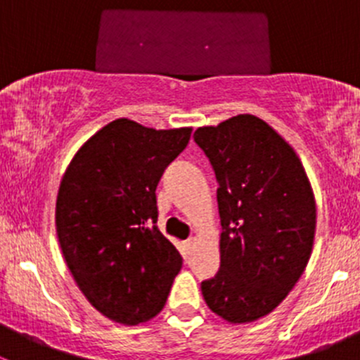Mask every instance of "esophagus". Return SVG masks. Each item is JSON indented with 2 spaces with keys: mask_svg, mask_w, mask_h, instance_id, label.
<instances>
[{
  "mask_svg": "<svg viewBox=\"0 0 360 360\" xmlns=\"http://www.w3.org/2000/svg\"><path fill=\"white\" fill-rule=\"evenodd\" d=\"M183 248H184V254H191L195 250V248H197V240H195V238H190V240L184 242Z\"/></svg>",
  "mask_w": 360,
  "mask_h": 360,
  "instance_id": "1",
  "label": "esophagus"
}]
</instances>
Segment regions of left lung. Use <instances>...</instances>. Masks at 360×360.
I'll use <instances>...</instances> for the list:
<instances>
[{
  "label": "left lung",
  "instance_id": "left-lung-1",
  "mask_svg": "<svg viewBox=\"0 0 360 360\" xmlns=\"http://www.w3.org/2000/svg\"><path fill=\"white\" fill-rule=\"evenodd\" d=\"M193 139L212 165L221 219L219 271L207 307L231 324L270 314L300 281L314 248V191L296 151L261 118L238 115Z\"/></svg>",
  "mask_w": 360,
  "mask_h": 360
}]
</instances>
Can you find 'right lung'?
<instances>
[{"label": "right lung", "mask_w": 360, "mask_h": 360, "mask_svg": "<svg viewBox=\"0 0 360 360\" xmlns=\"http://www.w3.org/2000/svg\"><path fill=\"white\" fill-rule=\"evenodd\" d=\"M191 129L118 118L78 150L60 181L56 226L69 271L97 311L125 326L160 314L183 266L157 226V184Z\"/></svg>", "instance_id": "right-lung-1"}]
</instances>
